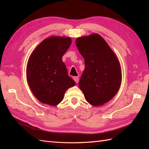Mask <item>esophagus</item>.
<instances>
[{
  "mask_svg": "<svg viewBox=\"0 0 149 149\" xmlns=\"http://www.w3.org/2000/svg\"><path fill=\"white\" fill-rule=\"evenodd\" d=\"M73 79H74V80L75 81V82L76 83H78V81H79V77H73Z\"/></svg>",
  "mask_w": 149,
  "mask_h": 149,
  "instance_id": "34e87169",
  "label": "esophagus"
}]
</instances>
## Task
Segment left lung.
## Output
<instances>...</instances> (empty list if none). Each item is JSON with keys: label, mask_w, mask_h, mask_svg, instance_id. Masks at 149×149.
<instances>
[{"label": "left lung", "mask_w": 149, "mask_h": 149, "mask_svg": "<svg viewBox=\"0 0 149 149\" xmlns=\"http://www.w3.org/2000/svg\"><path fill=\"white\" fill-rule=\"evenodd\" d=\"M75 44L85 64L79 86L88 102L94 106L102 105L119 90L122 81L120 63L106 41L98 34L78 38Z\"/></svg>", "instance_id": "1"}]
</instances>
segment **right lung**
Instances as JSON below:
<instances>
[{
	"label": "right lung",
	"instance_id": "obj_1",
	"mask_svg": "<svg viewBox=\"0 0 149 149\" xmlns=\"http://www.w3.org/2000/svg\"><path fill=\"white\" fill-rule=\"evenodd\" d=\"M71 43L69 37L51 36L44 40L31 54L27 66V80L41 102L58 105L66 90L75 84L62 61Z\"/></svg>",
	"mask_w": 149,
	"mask_h": 149
}]
</instances>
